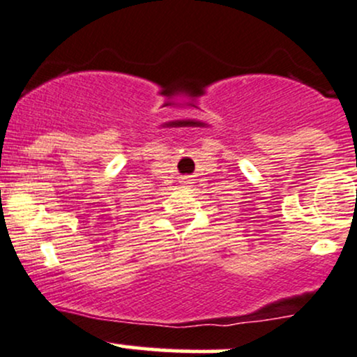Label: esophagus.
Instances as JSON below:
<instances>
[{"label": "esophagus", "instance_id": "obj_1", "mask_svg": "<svg viewBox=\"0 0 357 357\" xmlns=\"http://www.w3.org/2000/svg\"><path fill=\"white\" fill-rule=\"evenodd\" d=\"M182 183H185V185H190V183H194V182H192V178H190V177H182Z\"/></svg>", "mask_w": 357, "mask_h": 357}]
</instances>
